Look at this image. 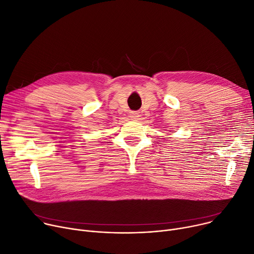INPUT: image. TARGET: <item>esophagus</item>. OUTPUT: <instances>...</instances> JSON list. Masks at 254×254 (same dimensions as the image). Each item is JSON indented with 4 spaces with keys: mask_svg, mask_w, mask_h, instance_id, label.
Wrapping results in <instances>:
<instances>
[{
    "mask_svg": "<svg viewBox=\"0 0 254 254\" xmlns=\"http://www.w3.org/2000/svg\"><path fill=\"white\" fill-rule=\"evenodd\" d=\"M130 119L131 120H133V121H135V120H139V118H140V114H139V112H135V111H133V112H130Z\"/></svg>",
    "mask_w": 254,
    "mask_h": 254,
    "instance_id": "esophagus-1",
    "label": "esophagus"
}]
</instances>
